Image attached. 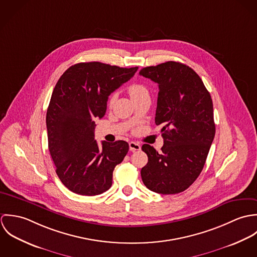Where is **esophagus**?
<instances>
[{"label": "esophagus", "mask_w": 257, "mask_h": 257, "mask_svg": "<svg viewBox=\"0 0 257 257\" xmlns=\"http://www.w3.org/2000/svg\"><path fill=\"white\" fill-rule=\"evenodd\" d=\"M128 146H130V150H132V151H138L141 149V146L135 142H131L128 144Z\"/></svg>", "instance_id": "esophagus-1"}]
</instances>
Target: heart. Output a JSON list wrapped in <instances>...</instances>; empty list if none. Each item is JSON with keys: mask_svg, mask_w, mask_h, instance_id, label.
<instances>
[{"mask_svg": "<svg viewBox=\"0 0 257 257\" xmlns=\"http://www.w3.org/2000/svg\"><path fill=\"white\" fill-rule=\"evenodd\" d=\"M127 91H128V94L132 99H135L137 97H140L146 93H148L147 88L142 84H133L128 87ZM113 100H114V96L112 95V96H110V104L113 102Z\"/></svg>", "mask_w": 257, "mask_h": 257, "instance_id": "b5f03b06", "label": "heart"}]
</instances>
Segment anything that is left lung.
Segmentation results:
<instances>
[{"label":"left lung","instance_id":"8db88e82","mask_svg":"<svg viewBox=\"0 0 257 257\" xmlns=\"http://www.w3.org/2000/svg\"><path fill=\"white\" fill-rule=\"evenodd\" d=\"M140 74L158 84L155 123L162 125L164 141L160 153L149 145L142 147L148 156L143 182L158 194L183 192L202 172L215 138L211 95L200 76L180 62L149 66Z\"/></svg>","mask_w":257,"mask_h":257}]
</instances>
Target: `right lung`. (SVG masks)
I'll return each instance as SVG.
<instances>
[{
	"label": "right lung",
	"mask_w": 257,
	"mask_h": 257,
	"mask_svg": "<svg viewBox=\"0 0 257 257\" xmlns=\"http://www.w3.org/2000/svg\"><path fill=\"white\" fill-rule=\"evenodd\" d=\"M139 67L121 68L101 62L69 67L57 81L46 112L48 148L60 181L78 195L109 190L112 171L128 151L124 141H95V120L107 110L110 94Z\"/></svg>",
	"instance_id": "obj_1"
}]
</instances>
